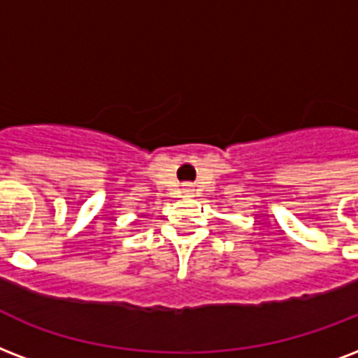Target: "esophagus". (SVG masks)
<instances>
[{
  "mask_svg": "<svg viewBox=\"0 0 358 358\" xmlns=\"http://www.w3.org/2000/svg\"><path fill=\"white\" fill-rule=\"evenodd\" d=\"M185 191H191V189H185Z\"/></svg>",
  "mask_w": 358,
  "mask_h": 358,
  "instance_id": "esophagus-1",
  "label": "esophagus"
}]
</instances>
